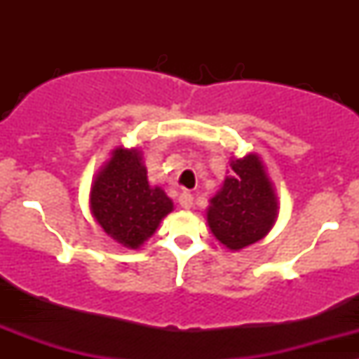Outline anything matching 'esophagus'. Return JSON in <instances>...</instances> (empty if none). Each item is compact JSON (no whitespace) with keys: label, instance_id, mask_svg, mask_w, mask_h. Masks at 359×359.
Returning <instances> with one entry per match:
<instances>
[{"label":"esophagus","instance_id":"esophagus-1","mask_svg":"<svg viewBox=\"0 0 359 359\" xmlns=\"http://www.w3.org/2000/svg\"><path fill=\"white\" fill-rule=\"evenodd\" d=\"M179 203H180V206H182V208L189 210L191 206H193V194L187 193V191H184V193L179 196Z\"/></svg>","mask_w":359,"mask_h":359}]
</instances>
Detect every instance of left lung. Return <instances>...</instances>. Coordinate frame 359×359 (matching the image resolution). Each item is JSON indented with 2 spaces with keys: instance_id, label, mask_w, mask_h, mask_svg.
I'll return each instance as SVG.
<instances>
[{
  "instance_id": "8db88e82",
  "label": "left lung",
  "mask_w": 359,
  "mask_h": 359,
  "mask_svg": "<svg viewBox=\"0 0 359 359\" xmlns=\"http://www.w3.org/2000/svg\"><path fill=\"white\" fill-rule=\"evenodd\" d=\"M233 173L210 200L206 212L213 236L229 250L262 240L278 217L273 186L257 154L231 161Z\"/></svg>"
}]
</instances>
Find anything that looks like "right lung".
Wrapping results in <instances>:
<instances>
[{"mask_svg":"<svg viewBox=\"0 0 359 359\" xmlns=\"http://www.w3.org/2000/svg\"><path fill=\"white\" fill-rule=\"evenodd\" d=\"M90 208L112 240L139 248L172 212L173 203L161 187L149 186L140 151L119 147L93 182Z\"/></svg>","mask_w":359,"mask_h":359,"instance_id":"obj_1","label":"right lung"}]
</instances>
